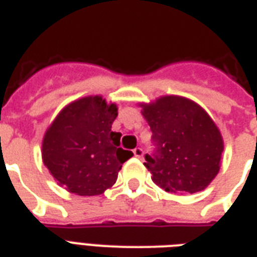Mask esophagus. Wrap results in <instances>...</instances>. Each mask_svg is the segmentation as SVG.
Returning <instances> with one entry per match:
<instances>
[{
	"label": "esophagus",
	"instance_id": "1",
	"mask_svg": "<svg viewBox=\"0 0 257 257\" xmlns=\"http://www.w3.org/2000/svg\"><path fill=\"white\" fill-rule=\"evenodd\" d=\"M133 155H135V157H137V159H141V157L144 156V151H143V148L133 149Z\"/></svg>",
	"mask_w": 257,
	"mask_h": 257
}]
</instances>
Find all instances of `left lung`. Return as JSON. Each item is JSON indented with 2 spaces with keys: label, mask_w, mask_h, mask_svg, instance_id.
I'll return each mask as SVG.
<instances>
[{
  "label": "left lung",
  "mask_w": 257,
  "mask_h": 257,
  "mask_svg": "<svg viewBox=\"0 0 257 257\" xmlns=\"http://www.w3.org/2000/svg\"><path fill=\"white\" fill-rule=\"evenodd\" d=\"M152 131V155L144 165L153 183L171 193L203 191L219 173L223 137L209 114L185 97L141 104Z\"/></svg>",
  "instance_id": "8db88e82"
}]
</instances>
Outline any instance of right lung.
<instances>
[{"label":"right lung","instance_id":"1","mask_svg":"<svg viewBox=\"0 0 257 257\" xmlns=\"http://www.w3.org/2000/svg\"><path fill=\"white\" fill-rule=\"evenodd\" d=\"M116 104L101 96L73 101L54 118L44 140V164L61 187L80 196L104 193L133 156L120 148L121 133L112 132Z\"/></svg>","mask_w":257,"mask_h":257}]
</instances>
